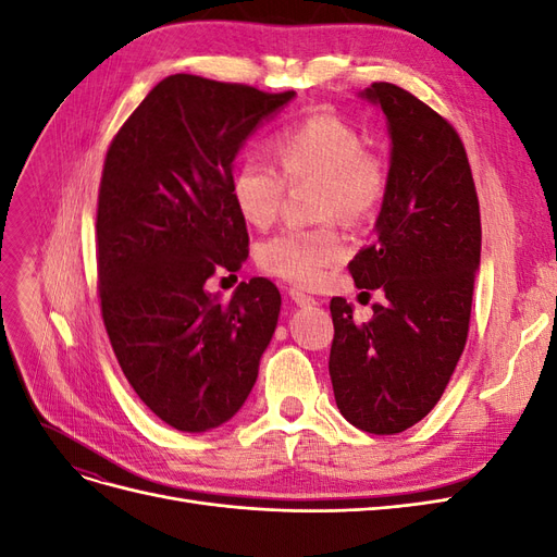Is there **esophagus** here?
<instances>
[{
  "instance_id": "obj_1",
  "label": "esophagus",
  "mask_w": 557,
  "mask_h": 557,
  "mask_svg": "<svg viewBox=\"0 0 557 557\" xmlns=\"http://www.w3.org/2000/svg\"><path fill=\"white\" fill-rule=\"evenodd\" d=\"M288 295H290V299L295 301L297 307H315L318 305V301L311 295H307L305 290H299V288H290Z\"/></svg>"
}]
</instances>
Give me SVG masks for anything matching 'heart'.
Here are the masks:
<instances>
[{"instance_id":"1","label":"heart","mask_w":557,"mask_h":557,"mask_svg":"<svg viewBox=\"0 0 557 557\" xmlns=\"http://www.w3.org/2000/svg\"><path fill=\"white\" fill-rule=\"evenodd\" d=\"M281 172L250 156L234 170L230 193L239 215L267 227L278 215L285 182L315 181V213L360 223L383 201L387 174L383 162L364 150L356 127L330 113H313L281 127L274 139ZM284 176L281 177L280 174ZM346 256V242L332 221L315 227L288 225L260 242L256 258L262 272L297 285H313L325 269Z\"/></svg>"}]
</instances>
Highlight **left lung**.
Listing matches in <instances>:
<instances>
[{
	"instance_id": "8db88e82",
	"label": "left lung",
	"mask_w": 557,
	"mask_h": 557,
	"mask_svg": "<svg viewBox=\"0 0 557 557\" xmlns=\"http://www.w3.org/2000/svg\"><path fill=\"white\" fill-rule=\"evenodd\" d=\"M381 107L391 170L376 242L348 264L358 288L381 290L367 323L330 301V379L350 425L397 434L442 399L469 332L481 264V213L465 146L453 125L393 83L360 92Z\"/></svg>"
}]
</instances>
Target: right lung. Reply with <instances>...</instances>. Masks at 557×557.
Masks as SVG:
<instances>
[{"instance_id": "obj_1", "label": "right lung", "mask_w": 557, "mask_h": 557, "mask_svg": "<svg viewBox=\"0 0 557 557\" xmlns=\"http://www.w3.org/2000/svg\"><path fill=\"white\" fill-rule=\"evenodd\" d=\"M295 97L193 74L160 81L113 137L97 199L99 301L125 379L181 432L237 413L278 323L272 281L207 293L248 258L232 201V162L256 127Z\"/></svg>"}]
</instances>
